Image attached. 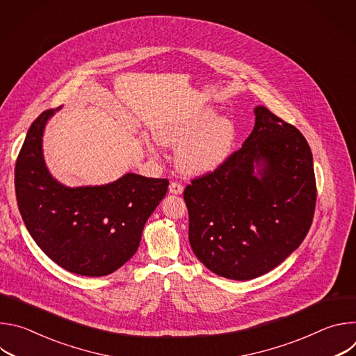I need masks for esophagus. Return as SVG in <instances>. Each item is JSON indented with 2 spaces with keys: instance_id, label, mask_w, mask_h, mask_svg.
I'll return each instance as SVG.
<instances>
[{
  "instance_id": "34e87169",
  "label": "esophagus",
  "mask_w": 356,
  "mask_h": 356,
  "mask_svg": "<svg viewBox=\"0 0 356 356\" xmlns=\"http://www.w3.org/2000/svg\"><path fill=\"white\" fill-rule=\"evenodd\" d=\"M183 186L180 184V183H177V181H172L170 184H169V191L172 193V194H181L183 193Z\"/></svg>"
}]
</instances>
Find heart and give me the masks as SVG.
Returning <instances> with one entry per match:
<instances>
[{
  "label": "heart",
  "instance_id": "obj_1",
  "mask_svg": "<svg viewBox=\"0 0 356 356\" xmlns=\"http://www.w3.org/2000/svg\"><path fill=\"white\" fill-rule=\"evenodd\" d=\"M235 127L225 117L214 118L204 111L193 118L162 124L155 129V139L165 146H176L179 168L190 175H201L217 169L231 154L235 142ZM147 150L155 154L154 145Z\"/></svg>",
  "mask_w": 356,
  "mask_h": 356
}]
</instances>
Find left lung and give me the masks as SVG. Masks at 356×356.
Listing matches in <instances>:
<instances>
[{"label": "left lung", "instance_id": "obj_1", "mask_svg": "<svg viewBox=\"0 0 356 356\" xmlns=\"http://www.w3.org/2000/svg\"><path fill=\"white\" fill-rule=\"evenodd\" d=\"M242 147L214 170L191 179L183 197L188 239L218 276L249 280L279 266L306 238L317 186L302 134L266 107ZM262 165L258 178L254 168Z\"/></svg>", "mask_w": 356, "mask_h": 356}]
</instances>
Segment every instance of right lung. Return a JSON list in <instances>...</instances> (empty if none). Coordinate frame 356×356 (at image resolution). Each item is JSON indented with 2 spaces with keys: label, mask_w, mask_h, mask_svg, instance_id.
Instances as JSON below:
<instances>
[{
  "label": "right lung",
  "mask_w": 356,
  "mask_h": 356,
  "mask_svg": "<svg viewBox=\"0 0 356 356\" xmlns=\"http://www.w3.org/2000/svg\"><path fill=\"white\" fill-rule=\"evenodd\" d=\"M54 113L46 110L32 122L19 150L18 209L33 241L55 264L81 276H107L134 257L169 180L128 173L106 186H62L42 156L43 128Z\"/></svg>",
  "instance_id": "add662e5"
}]
</instances>
